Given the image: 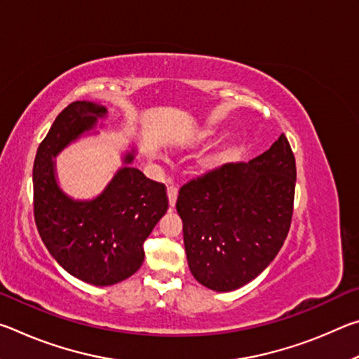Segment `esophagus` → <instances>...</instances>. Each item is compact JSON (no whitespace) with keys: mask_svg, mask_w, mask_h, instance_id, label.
I'll return each mask as SVG.
<instances>
[{"mask_svg":"<svg viewBox=\"0 0 359 359\" xmlns=\"http://www.w3.org/2000/svg\"><path fill=\"white\" fill-rule=\"evenodd\" d=\"M168 198H169V205H171V209H174L175 201H177V188L174 185L168 187Z\"/></svg>","mask_w":359,"mask_h":359,"instance_id":"esophagus-1","label":"esophagus"}]
</instances>
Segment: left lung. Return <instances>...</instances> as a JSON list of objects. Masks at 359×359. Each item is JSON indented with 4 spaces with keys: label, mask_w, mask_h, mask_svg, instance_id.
<instances>
[{
    "label": "left lung",
    "mask_w": 359,
    "mask_h": 359,
    "mask_svg": "<svg viewBox=\"0 0 359 359\" xmlns=\"http://www.w3.org/2000/svg\"><path fill=\"white\" fill-rule=\"evenodd\" d=\"M296 161L282 135L248 163H228L179 190L188 266L214 291L244 287L287 239L293 217Z\"/></svg>",
    "instance_id": "8db88e82"
}]
</instances>
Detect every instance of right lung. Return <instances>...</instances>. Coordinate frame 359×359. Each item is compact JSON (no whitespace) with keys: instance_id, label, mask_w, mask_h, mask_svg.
<instances>
[{"instance_id":"obj_1","label":"right lung","mask_w":359,"mask_h":359,"mask_svg":"<svg viewBox=\"0 0 359 359\" xmlns=\"http://www.w3.org/2000/svg\"><path fill=\"white\" fill-rule=\"evenodd\" d=\"M106 112L95 102H71L39 144L33 166L34 222L42 242L65 271L96 287L125 280L142 266L144 242L169 205L165 184L131 166L121 168L92 201H74L60 190L52 158Z\"/></svg>"}]
</instances>
